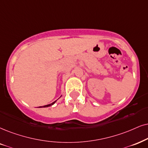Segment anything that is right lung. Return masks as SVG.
Listing matches in <instances>:
<instances>
[{
  "mask_svg": "<svg viewBox=\"0 0 148 148\" xmlns=\"http://www.w3.org/2000/svg\"><path fill=\"white\" fill-rule=\"evenodd\" d=\"M56 101H57V100H55V102H52V103H51V104H47V105H45V106H40V107H39V108H42V107H48V106H50L53 105V104H55V102H56Z\"/></svg>",
  "mask_w": 148,
  "mask_h": 148,
  "instance_id": "right-lung-1",
  "label": "right lung"
}]
</instances>
